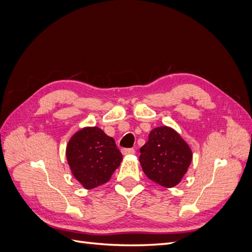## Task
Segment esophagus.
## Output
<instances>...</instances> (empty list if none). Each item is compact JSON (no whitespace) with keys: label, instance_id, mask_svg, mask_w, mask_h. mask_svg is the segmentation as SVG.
Listing matches in <instances>:
<instances>
[{"label":"esophagus","instance_id":"obj_1","mask_svg":"<svg viewBox=\"0 0 252 252\" xmlns=\"http://www.w3.org/2000/svg\"><path fill=\"white\" fill-rule=\"evenodd\" d=\"M134 149L132 148H124L122 149V154H123L124 156H127V155H134Z\"/></svg>","mask_w":252,"mask_h":252}]
</instances>
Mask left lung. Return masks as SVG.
<instances>
[{
    "instance_id": "left-lung-1",
    "label": "left lung",
    "mask_w": 252,
    "mask_h": 252,
    "mask_svg": "<svg viewBox=\"0 0 252 252\" xmlns=\"http://www.w3.org/2000/svg\"><path fill=\"white\" fill-rule=\"evenodd\" d=\"M140 163L151 181L166 188L177 186L188 170L192 151L182 136L168 126L157 127L141 147Z\"/></svg>"
}]
</instances>
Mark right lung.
<instances>
[{"instance_id": "1", "label": "right lung", "mask_w": 252, "mask_h": 252, "mask_svg": "<svg viewBox=\"0 0 252 252\" xmlns=\"http://www.w3.org/2000/svg\"><path fill=\"white\" fill-rule=\"evenodd\" d=\"M66 158L72 175L85 189L107 183L123 159L114 140L96 126L84 127L71 136Z\"/></svg>"}]
</instances>
